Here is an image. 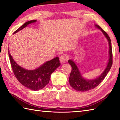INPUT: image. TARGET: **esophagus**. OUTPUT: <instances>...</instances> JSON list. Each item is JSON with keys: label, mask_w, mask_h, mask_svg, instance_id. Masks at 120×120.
<instances>
[{"label": "esophagus", "mask_w": 120, "mask_h": 120, "mask_svg": "<svg viewBox=\"0 0 120 120\" xmlns=\"http://www.w3.org/2000/svg\"><path fill=\"white\" fill-rule=\"evenodd\" d=\"M68 59V58L67 56L65 55H62L60 57V61L61 63H64L66 61H67Z\"/></svg>", "instance_id": "34e87169"}]
</instances>
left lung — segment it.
Segmentation results:
<instances>
[{"label": "left lung", "instance_id": "obj_1", "mask_svg": "<svg viewBox=\"0 0 120 120\" xmlns=\"http://www.w3.org/2000/svg\"><path fill=\"white\" fill-rule=\"evenodd\" d=\"M95 26L102 31L104 35L108 40L109 46V61L106 69L104 71L102 74H101L98 78L93 80H86L82 77L75 63L72 60H68V63L72 67V71H71L69 78L70 84L74 89L78 91H87L96 87L104 79L112 65V51L111 40L108 34L100 26L96 25H95Z\"/></svg>", "mask_w": 120, "mask_h": 120}]
</instances>
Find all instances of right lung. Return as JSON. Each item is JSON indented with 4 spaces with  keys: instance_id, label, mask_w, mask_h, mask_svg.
<instances>
[{
    "instance_id": "add662e5",
    "label": "right lung",
    "mask_w": 120,
    "mask_h": 120,
    "mask_svg": "<svg viewBox=\"0 0 120 120\" xmlns=\"http://www.w3.org/2000/svg\"><path fill=\"white\" fill-rule=\"evenodd\" d=\"M36 20L29 21L25 22L15 31L13 34L26 27L29 24L36 22ZM9 59L14 75L22 85L30 90L38 91L44 88L49 82L50 75L60 65L59 59L56 57L44 63L34 70H27L20 67L13 59L8 49Z\"/></svg>"
}]
</instances>
